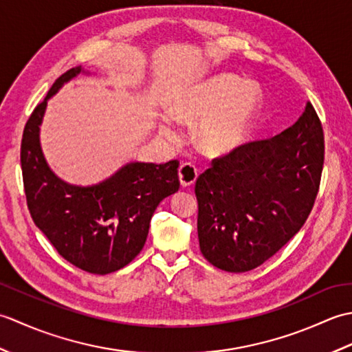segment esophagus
I'll return each instance as SVG.
<instances>
[{"label":"esophagus","instance_id":"esophagus-1","mask_svg":"<svg viewBox=\"0 0 352 352\" xmlns=\"http://www.w3.org/2000/svg\"><path fill=\"white\" fill-rule=\"evenodd\" d=\"M178 178L183 188H192L198 178V170L192 163H183L178 168Z\"/></svg>","mask_w":352,"mask_h":352}]
</instances>
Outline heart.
Here are the masks:
<instances>
[{
    "mask_svg": "<svg viewBox=\"0 0 352 352\" xmlns=\"http://www.w3.org/2000/svg\"><path fill=\"white\" fill-rule=\"evenodd\" d=\"M263 107V95L256 85L219 74L184 89L172 102V115L180 122H197V142L208 155H226L241 148L254 130ZM175 119L163 115L157 130L170 144L182 140Z\"/></svg>",
    "mask_w": 352,
    "mask_h": 352,
    "instance_id": "obj_1",
    "label": "heart"
}]
</instances>
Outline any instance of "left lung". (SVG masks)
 Masks as SVG:
<instances>
[{
    "label": "left lung",
    "instance_id": "obj_1",
    "mask_svg": "<svg viewBox=\"0 0 352 352\" xmlns=\"http://www.w3.org/2000/svg\"><path fill=\"white\" fill-rule=\"evenodd\" d=\"M322 166V125L310 102L290 129L214 159L195 184L203 256L227 272L263 265L307 221Z\"/></svg>",
    "mask_w": 352,
    "mask_h": 352
}]
</instances>
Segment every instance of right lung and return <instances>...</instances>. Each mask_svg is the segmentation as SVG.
Wrapping results in <instances>:
<instances>
[{
	"mask_svg": "<svg viewBox=\"0 0 352 352\" xmlns=\"http://www.w3.org/2000/svg\"><path fill=\"white\" fill-rule=\"evenodd\" d=\"M80 74L91 76L81 66L66 71L34 109L22 136L21 166L36 227L69 263L106 275L129 265L144 248L157 206L180 189L178 162H129L89 186L62 180L43 155L41 125L48 100Z\"/></svg>",
	"mask_w": 352,
	"mask_h": 352,
	"instance_id": "obj_1",
	"label": "right lung"
}]
</instances>
